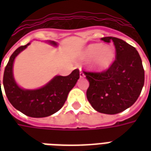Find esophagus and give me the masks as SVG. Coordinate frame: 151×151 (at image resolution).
<instances>
[{"label": "esophagus", "mask_w": 151, "mask_h": 151, "mask_svg": "<svg viewBox=\"0 0 151 151\" xmlns=\"http://www.w3.org/2000/svg\"><path fill=\"white\" fill-rule=\"evenodd\" d=\"M79 75H80V78H84V77H85L84 73L82 72V70L81 69H80V73H79Z\"/></svg>", "instance_id": "34e87169"}]
</instances>
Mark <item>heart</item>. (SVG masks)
<instances>
[{"instance_id":"obj_1","label":"heart","mask_w":151,"mask_h":151,"mask_svg":"<svg viewBox=\"0 0 151 151\" xmlns=\"http://www.w3.org/2000/svg\"><path fill=\"white\" fill-rule=\"evenodd\" d=\"M82 59L88 60L95 57L92 67L96 71H105L113 64L116 59V49L111 45L104 46L103 43H91L84 48L81 53Z\"/></svg>"}]
</instances>
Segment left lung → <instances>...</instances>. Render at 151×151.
<instances>
[{
  "instance_id": "left-lung-1",
  "label": "left lung",
  "mask_w": 151,
  "mask_h": 151,
  "mask_svg": "<svg viewBox=\"0 0 151 151\" xmlns=\"http://www.w3.org/2000/svg\"><path fill=\"white\" fill-rule=\"evenodd\" d=\"M113 41L116 60L106 71L84 72L90 86L86 97L93 108L100 113H120L131 107L142 92L145 73L142 59L135 47L116 37H104Z\"/></svg>"
}]
</instances>
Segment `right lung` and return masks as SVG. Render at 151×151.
Instances as JSON below:
<instances>
[{
  "label": "right lung",
  "mask_w": 151,
  "mask_h": 151,
  "mask_svg": "<svg viewBox=\"0 0 151 151\" xmlns=\"http://www.w3.org/2000/svg\"><path fill=\"white\" fill-rule=\"evenodd\" d=\"M57 47L55 41H47ZM31 43L19 47L12 54L5 67L3 86L5 95L14 107L26 116L35 118L49 116L56 113L65 104L69 91L73 88L79 79V70L74 69L68 76L56 75L42 87L29 90L20 87L15 81L13 66L15 58L25 50ZM1 86V80H0Z\"/></svg>",
  "instance_id": "obj_1"
}]
</instances>
